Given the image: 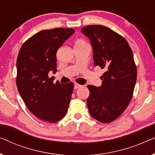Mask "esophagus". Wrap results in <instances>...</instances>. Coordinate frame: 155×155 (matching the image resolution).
I'll return each mask as SVG.
<instances>
[{"instance_id":"obj_1","label":"esophagus","mask_w":155,"mask_h":155,"mask_svg":"<svg viewBox=\"0 0 155 155\" xmlns=\"http://www.w3.org/2000/svg\"><path fill=\"white\" fill-rule=\"evenodd\" d=\"M82 87V84H78V83H75V85H74V88H75V89H76V90H77V89Z\"/></svg>"}]
</instances>
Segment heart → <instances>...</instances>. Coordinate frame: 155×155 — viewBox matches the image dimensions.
Masks as SVG:
<instances>
[{"mask_svg":"<svg viewBox=\"0 0 155 155\" xmlns=\"http://www.w3.org/2000/svg\"><path fill=\"white\" fill-rule=\"evenodd\" d=\"M87 44V43L84 40L80 39H78L77 41H75V45H82V44Z\"/></svg>","mask_w":155,"mask_h":155,"instance_id":"1","label":"heart"}]
</instances>
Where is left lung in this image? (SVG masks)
Listing matches in <instances>:
<instances>
[{"label":"left lung","instance_id":"8db88e82","mask_svg":"<svg viewBox=\"0 0 155 155\" xmlns=\"http://www.w3.org/2000/svg\"><path fill=\"white\" fill-rule=\"evenodd\" d=\"M82 32L91 41L94 65L106 70L101 87L87 85L89 112L98 121L108 124L119 117L132 99L137 80L133 54L126 39L107 27L88 25Z\"/></svg>","mask_w":155,"mask_h":155}]
</instances>
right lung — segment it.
Segmentation results:
<instances>
[{"mask_svg": "<svg viewBox=\"0 0 155 155\" xmlns=\"http://www.w3.org/2000/svg\"><path fill=\"white\" fill-rule=\"evenodd\" d=\"M75 32L74 29L42 30L24 42L17 59L16 84L20 96L34 115L55 123L66 115L74 88L73 82H54L56 52Z\"/></svg>", "mask_w": 155, "mask_h": 155, "instance_id": "1", "label": "right lung"}]
</instances>
